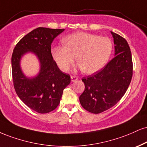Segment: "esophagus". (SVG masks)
Segmentation results:
<instances>
[{
  "label": "esophagus",
  "mask_w": 147,
  "mask_h": 147,
  "mask_svg": "<svg viewBox=\"0 0 147 147\" xmlns=\"http://www.w3.org/2000/svg\"><path fill=\"white\" fill-rule=\"evenodd\" d=\"M78 80V77H76V76H71V81L72 82H75Z\"/></svg>",
  "instance_id": "1"
}]
</instances>
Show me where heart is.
Instances as JSON below:
<instances>
[{"label":"heart","mask_w":147,"mask_h":147,"mask_svg":"<svg viewBox=\"0 0 147 147\" xmlns=\"http://www.w3.org/2000/svg\"><path fill=\"white\" fill-rule=\"evenodd\" d=\"M63 46H55L51 53L59 68L68 71L75 60L79 68L86 74L99 71L105 66L112 53L111 40L106 37L85 32H77L65 37Z\"/></svg>","instance_id":"1"}]
</instances>
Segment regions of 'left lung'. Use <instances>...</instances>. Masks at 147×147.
<instances>
[{
  "mask_svg": "<svg viewBox=\"0 0 147 147\" xmlns=\"http://www.w3.org/2000/svg\"><path fill=\"white\" fill-rule=\"evenodd\" d=\"M111 33L115 57L99 71L82 79L85 90L79 96L80 103L93 114L116 105L128 89L133 75L131 53L127 40L112 31Z\"/></svg>",
  "mask_w": 147,
  "mask_h": 147,
  "instance_id": "8db88e82",
  "label": "left lung"
}]
</instances>
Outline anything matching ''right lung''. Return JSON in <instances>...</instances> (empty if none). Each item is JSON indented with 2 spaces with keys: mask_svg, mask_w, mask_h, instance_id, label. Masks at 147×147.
I'll list each match as a JSON object with an SVG mask.
<instances>
[{
  "mask_svg": "<svg viewBox=\"0 0 147 147\" xmlns=\"http://www.w3.org/2000/svg\"><path fill=\"white\" fill-rule=\"evenodd\" d=\"M64 29L38 27L18 42L11 57L12 77L16 92L29 108L40 114L52 112L59 105L63 90L70 83V76L61 72L53 58L51 44ZM31 52L40 64L38 75L26 78L20 68V59Z\"/></svg>",
  "mask_w": 147,
  "mask_h": 147,
  "instance_id": "right-lung-1",
  "label": "right lung"
}]
</instances>
